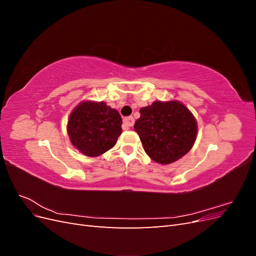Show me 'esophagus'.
<instances>
[{
  "mask_svg": "<svg viewBox=\"0 0 256 256\" xmlns=\"http://www.w3.org/2000/svg\"><path fill=\"white\" fill-rule=\"evenodd\" d=\"M134 124V120L132 116H129V118H124V125H125L126 128L132 127Z\"/></svg>",
  "mask_w": 256,
  "mask_h": 256,
  "instance_id": "1",
  "label": "esophagus"
}]
</instances>
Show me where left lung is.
<instances>
[{
	"label": "left lung",
	"instance_id": "obj_1",
	"mask_svg": "<svg viewBox=\"0 0 256 256\" xmlns=\"http://www.w3.org/2000/svg\"><path fill=\"white\" fill-rule=\"evenodd\" d=\"M134 131L145 152L160 164H170L184 157L196 142L198 124L182 102H154L141 108Z\"/></svg>",
	"mask_w": 256,
	"mask_h": 256
}]
</instances>
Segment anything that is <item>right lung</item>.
<instances>
[{"label": "right lung", "mask_w": 256, "mask_h": 256, "mask_svg": "<svg viewBox=\"0 0 256 256\" xmlns=\"http://www.w3.org/2000/svg\"><path fill=\"white\" fill-rule=\"evenodd\" d=\"M120 113L106 102H83L69 116L67 132L85 156L97 157L111 150L122 134Z\"/></svg>", "instance_id": "add662e5"}]
</instances>
